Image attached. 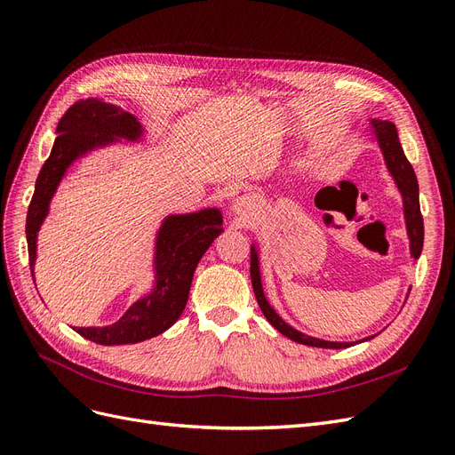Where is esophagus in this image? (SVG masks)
<instances>
[{
    "label": "esophagus",
    "instance_id": "obj_1",
    "mask_svg": "<svg viewBox=\"0 0 455 455\" xmlns=\"http://www.w3.org/2000/svg\"><path fill=\"white\" fill-rule=\"evenodd\" d=\"M232 212L236 213L240 219H249L257 212V200L253 196H240L234 200Z\"/></svg>",
    "mask_w": 455,
    "mask_h": 455
}]
</instances>
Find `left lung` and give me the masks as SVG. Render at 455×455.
<instances>
[{
    "mask_svg": "<svg viewBox=\"0 0 455 455\" xmlns=\"http://www.w3.org/2000/svg\"><path fill=\"white\" fill-rule=\"evenodd\" d=\"M374 138L382 149L386 166L391 173V178L397 183V188L401 190L403 196V206H404V221H406V232L410 238V255L414 259H419L421 255V247H423V217L419 212V188H418V180L412 164L408 163V158L404 156V151L401 148L399 141V134L397 128H395L393 123L389 121H371ZM251 283H253V291L255 297L259 302V307L265 314V317L270 321V325L274 329L280 331L287 339H291L292 342H299L304 346H312V347H329V349H340V347H349L355 346L357 342H329V340H319L314 339V336H307L297 329H292L291 325H287L285 321L275 314L274 307L268 304L265 291H262V283H260V270H259V253L257 247L251 245ZM376 336V334H374ZM374 336H366V339L359 340H371Z\"/></svg>",
    "mask_w": 455,
    "mask_h": 455,
    "instance_id": "left-lung-1",
    "label": "left lung"
}]
</instances>
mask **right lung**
<instances>
[{
	"label": "right lung",
	"mask_w": 455,
	"mask_h": 455,
	"mask_svg": "<svg viewBox=\"0 0 455 455\" xmlns=\"http://www.w3.org/2000/svg\"><path fill=\"white\" fill-rule=\"evenodd\" d=\"M56 140L43 164L26 215V240L34 275L37 232L49 213L51 198L66 170L79 156L116 140L138 141L143 126L134 115L96 98L79 100L56 126ZM223 232V215L210 208L187 215H168L156 236L155 287L148 297L132 304L126 314L108 327L76 329L86 340L101 346L136 344L170 329L183 314L190 283L202 255Z\"/></svg>",
	"instance_id": "1"
}]
</instances>
